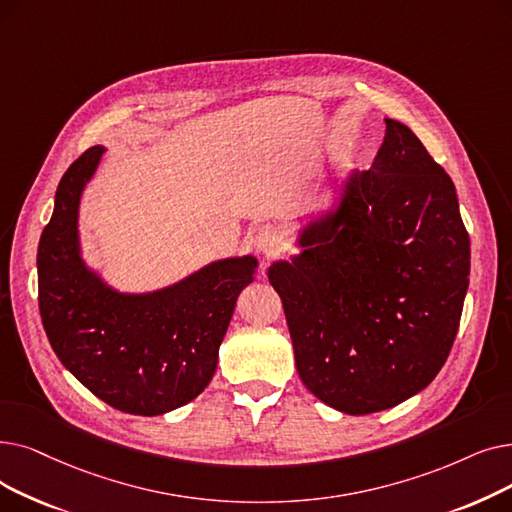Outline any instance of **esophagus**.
Instances as JSON below:
<instances>
[{"label":"esophagus","mask_w":512,"mask_h":512,"mask_svg":"<svg viewBox=\"0 0 512 512\" xmlns=\"http://www.w3.org/2000/svg\"><path fill=\"white\" fill-rule=\"evenodd\" d=\"M282 232L276 226H263L255 234V247L265 257H274L282 249Z\"/></svg>","instance_id":"34e87169"}]
</instances>
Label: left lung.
I'll return each instance as SVG.
<instances>
[{
  "label": "left lung",
  "instance_id": "left-lung-1",
  "mask_svg": "<svg viewBox=\"0 0 512 512\" xmlns=\"http://www.w3.org/2000/svg\"><path fill=\"white\" fill-rule=\"evenodd\" d=\"M368 171L303 228L268 276L303 385L362 416L425 389L446 364L469 288L471 240L454 182L404 123L385 119Z\"/></svg>",
  "mask_w": 512,
  "mask_h": 512
}]
</instances>
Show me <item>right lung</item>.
<instances>
[{"label":"right lung","instance_id":"1","mask_svg":"<svg viewBox=\"0 0 512 512\" xmlns=\"http://www.w3.org/2000/svg\"><path fill=\"white\" fill-rule=\"evenodd\" d=\"M104 146L66 169L37 249L39 314L48 341L75 379L108 406L157 416L180 408L211 383L240 291L257 259L209 263L148 295H123L85 268L79 251V198Z\"/></svg>","mask_w":512,"mask_h":512}]
</instances>
